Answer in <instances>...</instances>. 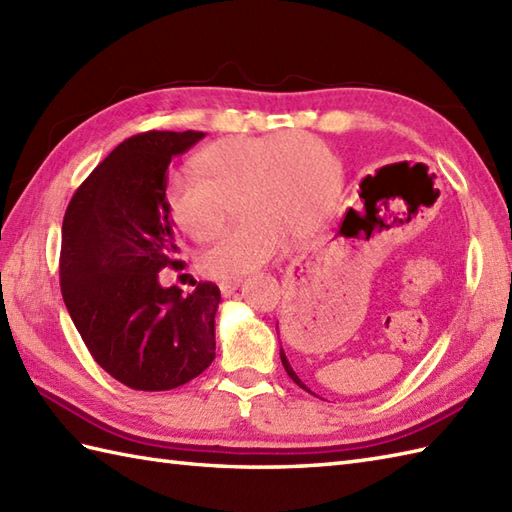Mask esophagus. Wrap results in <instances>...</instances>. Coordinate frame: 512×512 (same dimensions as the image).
I'll use <instances>...</instances> for the list:
<instances>
[{"instance_id":"34e87169","label":"esophagus","mask_w":512,"mask_h":512,"mask_svg":"<svg viewBox=\"0 0 512 512\" xmlns=\"http://www.w3.org/2000/svg\"><path fill=\"white\" fill-rule=\"evenodd\" d=\"M239 284H242V279H222L220 281V290L224 297H231L233 292L239 288Z\"/></svg>"}]
</instances>
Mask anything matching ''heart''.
I'll return each instance as SVG.
<instances>
[{
	"instance_id": "b5f03b06",
	"label": "heart",
	"mask_w": 512,
	"mask_h": 512,
	"mask_svg": "<svg viewBox=\"0 0 512 512\" xmlns=\"http://www.w3.org/2000/svg\"><path fill=\"white\" fill-rule=\"evenodd\" d=\"M195 173H169V220L195 242L222 231L228 204L246 220L200 255L213 279H237L273 262L290 237L312 235L341 191V165L319 136L301 129L228 136L200 151Z\"/></svg>"
}]
</instances>
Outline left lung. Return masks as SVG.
<instances>
[{"label":"left lung","instance_id":"obj_1","mask_svg":"<svg viewBox=\"0 0 512 512\" xmlns=\"http://www.w3.org/2000/svg\"><path fill=\"white\" fill-rule=\"evenodd\" d=\"M361 198L365 200V217H361L358 215L354 209H350L347 211V215H345V222H356V224H361V226H367V222H372V204H374V198H367V195H361ZM279 356H281V363H284V367H286V372H288V376L295 380V383L299 385V387H303L306 391H310L306 385L301 383V378L295 374V369L290 367V363H288V358H286V354H284V350H279Z\"/></svg>","mask_w":512,"mask_h":512}]
</instances>
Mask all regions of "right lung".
Listing matches in <instances>:
<instances>
[{
	"mask_svg": "<svg viewBox=\"0 0 512 512\" xmlns=\"http://www.w3.org/2000/svg\"><path fill=\"white\" fill-rule=\"evenodd\" d=\"M202 132H145L123 140L81 184L63 217L61 295L92 358L118 383L167 391L215 358L220 288L182 297L162 268H182L165 209L167 167Z\"/></svg>",
	"mask_w": 512,
	"mask_h": 512,
	"instance_id": "right-lung-1",
	"label": "right lung"
}]
</instances>
